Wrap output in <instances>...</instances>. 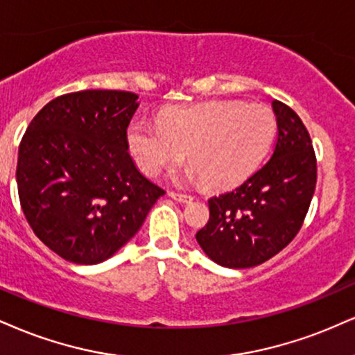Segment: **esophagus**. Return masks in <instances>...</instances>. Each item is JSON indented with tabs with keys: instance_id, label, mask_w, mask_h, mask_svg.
<instances>
[{
	"instance_id": "obj_1",
	"label": "esophagus",
	"mask_w": 355,
	"mask_h": 355,
	"mask_svg": "<svg viewBox=\"0 0 355 355\" xmlns=\"http://www.w3.org/2000/svg\"><path fill=\"white\" fill-rule=\"evenodd\" d=\"M170 198H173L175 202H180V203H189L193 200V196L191 195H185V193H177V191H170L168 193Z\"/></svg>"
}]
</instances>
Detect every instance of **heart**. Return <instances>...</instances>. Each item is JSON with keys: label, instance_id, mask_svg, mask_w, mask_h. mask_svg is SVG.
Instances as JSON below:
<instances>
[{"label": "heart", "instance_id": "b5f03b06", "mask_svg": "<svg viewBox=\"0 0 355 355\" xmlns=\"http://www.w3.org/2000/svg\"><path fill=\"white\" fill-rule=\"evenodd\" d=\"M276 134V117L263 104L208 101L160 114L159 125L134 121L127 147L140 172L159 175L187 152L189 180L210 189H232L258 168Z\"/></svg>", "mask_w": 355, "mask_h": 355}]
</instances>
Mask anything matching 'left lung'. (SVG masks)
Here are the masks:
<instances>
[{
  "label": "left lung",
  "instance_id": "left-lung-1",
  "mask_svg": "<svg viewBox=\"0 0 355 355\" xmlns=\"http://www.w3.org/2000/svg\"><path fill=\"white\" fill-rule=\"evenodd\" d=\"M277 140L271 159L238 189L208 200L210 220L196 233L203 253L233 270L258 266L293 241L315 189V155L300 115L272 101Z\"/></svg>",
  "mask_w": 355,
  "mask_h": 355
}]
</instances>
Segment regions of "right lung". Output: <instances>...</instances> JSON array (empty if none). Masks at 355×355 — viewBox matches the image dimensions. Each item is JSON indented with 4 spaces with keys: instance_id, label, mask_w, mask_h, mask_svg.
<instances>
[{
    "instance_id": "right-lung-1",
    "label": "right lung",
    "mask_w": 355,
    "mask_h": 355,
    "mask_svg": "<svg viewBox=\"0 0 355 355\" xmlns=\"http://www.w3.org/2000/svg\"><path fill=\"white\" fill-rule=\"evenodd\" d=\"M137 99L123 91L55 97L21 140V208L36 236L66 261L109 259L135 236L165 193L139 172L127 147Z\"/></svg>"
}]
</instances>
